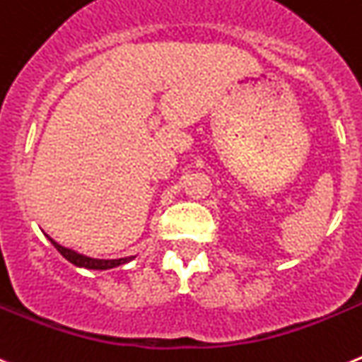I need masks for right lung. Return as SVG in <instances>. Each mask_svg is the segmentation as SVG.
Masks as SVG:
<instances>
[{
	"instance_id": "obj_1",
	"label": "right lung",
	"mask_w": 362,
	"mask_h": 362,
	"mask_svg": "<svg viewBox=\"0 0 362 362\" xmlns=\"http://www.w3.org/2000/svg\"><path fill=\"white\" fill-rule=\"evenodd\" d=\"M47 238L50 240L52 245L55 249L59 250L61 256L66 258L68 262L74 263L76 267H83V269H90V270H108L113 269V267H119V265H124V263H129L132 259H135V256H126V258H119V259H99V258H90V256H84V254L77 252L74 249H66V247L59 245V243L52 240L50 236L47 234Z\"/></svg>"
}]
</instances>
